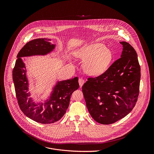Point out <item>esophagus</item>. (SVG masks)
Wrapping results in <instances>:
<instances>
[{
	"mask_svg": "<svg viewBox=\"0 0 154 154\" xmlns=\"http://www.w3.org/2000/svg\"><path fill=\"white\" fill-rule=\"evenodd\" d=\"M78 82H79V85H80V87H81L82 86V85L84 84V80L82 79V78H79V80H78Z\"/></svg>",
	"mask_w": 154,
	"mask_h": 154,
	"instance_id": "34e87169",
	"label": "esophagus"
}]
</instances>
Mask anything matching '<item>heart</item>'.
<instances>
[{"label":"heart","instance_id":"heart-1","mask_svg":"<svg viewBox=\"0 0 154 154\" xmlns=\"http://www.w3.org/2000/svg\"><path fill=\"white\" fill-rule=\"evenodd\" d=\"M78 55L87 60L84 64V70L91 76L102 73L110 65L113 57L111 50L106 48V45L101 43L92 44Z\"/></svg>","mask_w":154,"mask_h":154}]
</instances>
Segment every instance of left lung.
<instances>
[{
    "instance_id": "obj_1",
    "label": "left lung",
    "mask_w": 154,
    "mask_h": 154,
    "mask_svg": "<svg viewBox=\"0 0 154 154\" xmlns=\"http://www.w3.org/2000/svg\"><path fill=\"white\" fill-rule=\"evenodd\" d=\"M121 57L102 74L89 77L82 91L88 111L102 125L112 124L127 116L137 102L140 67L137 53L129 43L122 42Z\"/></svg>"
}]
</instances>
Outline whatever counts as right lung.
<instances>
[{"label": "right lung", "instance_id": "1", "mask_svg": "<svg viewBox=\"0 0 154 154\" xmlns=\"http://www.w3.org/2000/svg\"><path fill=\"white\" fill-rule=\"evenodd\" d=\"M50 39L37 38L25 44L17 55V60L12 72L16 97L18 105L23 114L34 121L50 124L60 120L66 112L73 92L79 87L78 77L60 81L53 90L50 100L44 104H34L28 98V82L26 70L21 57L32 55H44L51 51L54 45L48 42Z\"/></svg>", "mask_w": 154, "mask_h": 154}]
</instances>
